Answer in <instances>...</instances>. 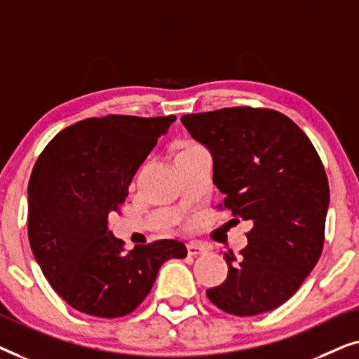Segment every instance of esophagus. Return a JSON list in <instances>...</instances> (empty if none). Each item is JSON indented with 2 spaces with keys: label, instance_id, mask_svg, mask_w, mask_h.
Segmentation results:
<instances>
[{
  "label": "esophagus",
  "instance_id": "1",
  "mask_svg": "<svg viewBox=\"0 0 359 359\" xmlns=\"http://www.w3.org/2000/svg\"><path fill=\"white\" fill-rule=\"evenodd\" d=\"M208 247L203 243H198V242H191L188 243V255L189 257H198V255H204L208 253Z\"/></svg>",
  "mask_w": 359,
  "mask_h": 359
}]
</instances>
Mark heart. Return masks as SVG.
Returning a JSON list of instances; mask_svg holds the SVG:
<instances>
[{
	"instance_id": "b5f03b06",
	"label": "heart",
	"mask_w": 359,
	"mask_h": 359,
	"mask_svg": "<svg viewBox=\"0 0 359 359\" xmlns=\"http://www.w3.org/2000/svg\"><path fill=\"white\" fill-rule=\"evenodd\" d=\"M193 147H198V145H189V147H188V149H193ZM184 150H186V149H184Z\"/></svg>"
}]
</instances>
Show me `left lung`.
<instances>
[{"mask_svg":"<svg viewBox=\"0 0 359 359\" xmlns=\"http://www.w3.org/2000/svg\"><path fill=\"white\" fill-rule=\"evenodd\" d=\"M181 122L212 155L224 208L253 224L238 257L224 253L227 279L205 294L232 316L273 311L320 258L330 203L320 156L287 116L273 109L225 107Z\"/></svg>","mask_w":359,"mask_h":359,"instance_id":"left-lung-1","label":"left lung"}]
</instances>
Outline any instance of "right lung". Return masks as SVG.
<instances>
[{
	"label": "right lung",
	"mask_w": 359,
	"mask_h": 359,
	"mask_svg": "<svg viewBox=\"0 0 359 359\" xmlns=\"http://www.w3.org/2000/svg\"><path fill=\"white\" fill-rule=\"evenodd\" d=\"M176 121L106 116L76 122L48 142L27 186L29 243L43 276L63 301L88 316L134 311L161 264L188 255L178 240L135 245L107 229L139 166Z\"/></svg>",
	"instance_id": "right-lung-1"
}]
</instances>
